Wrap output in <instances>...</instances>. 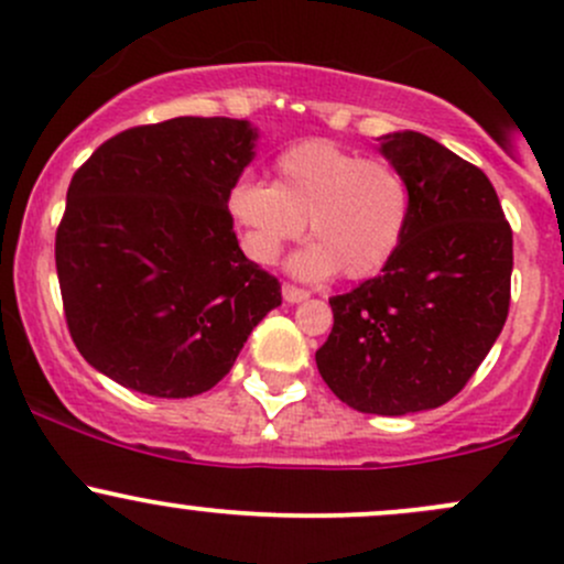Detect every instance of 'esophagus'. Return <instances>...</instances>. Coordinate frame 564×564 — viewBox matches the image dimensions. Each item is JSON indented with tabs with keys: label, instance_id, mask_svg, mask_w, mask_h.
<instances>
[{
	"label": "esophagus",
	"instance_id": "obj_1",
	"mask_svg": "<svg viewBox=\"0 0 564 564\" xmlns=\"http://www.w3.org/2000/svg\"><path fill=\"white\" fill-rule=\"evenodd\" d=\"M282 299L288 301V304H301V301L308 299V293H306L304 288H295V284L284 282L282 284Z\"/></svg>",
	"mask_w": 564,
	"mask_h": 564
}]
</instances>
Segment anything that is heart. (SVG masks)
<instances>
[{
    "label": "heart",
    "instance_id": "1",
    "mask_svg": "<svg viewBox=\"0 0 564 564\" xmlns=\"http://www.w3.org/2000/svg\"><path fill=\"white\" fill-rule=\"evenodd\" d=\"M226 207L241 247L258 263H274L282 247L304 234L306 220L314 241L295 256L293 269L308 280L336 271L366 280L401 247L411 191L392 163L362 159L330 139H306L276 155L274 185L236 180Z\"/></svg>",
    "mask_w": 564,
    "mask_h": 564
}]
</instances>
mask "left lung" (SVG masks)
I'll return each mask as SVG.
<instances>
[{
	"label": "left lung",
	"instance_id": "8db88e82",
	"mask_svg": "<svg viewBox=\"0 0 564 564\" xmlns=\"http://www.w3.org/2000/svg\"><path fill=\"white\" fill-rule=\"evenodd\" d=\"M411 191L405 236L379 276L333 295L319 377L362 414L401 416L452 401L500 336L511 304L513 234L487 174L416 131L381 137Z\"/></svg>",
	"mask_w": 564,
	"mask_h": 564
}]
</instances>
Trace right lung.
Segmentation results:
<instances>
[{"mask_svg":"<svg viewBox=\"0 0 564 564\" xmlns=\"http://www.w3.org/2000/svg\"><path fill=\"white\" fill-rule=\"evenodd\" d=\"M256 139L247 120L172 118L120 131L77 169L56 271L72 341L96 371L144 395H198L282 304L226 207Z\"/></svg>","mask_w":564,"mask_h":564,"instance_id":"right-lung-1","label":"right lung"}]
</instances>
